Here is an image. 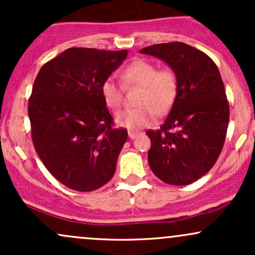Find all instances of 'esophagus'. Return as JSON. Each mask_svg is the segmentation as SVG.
Listing matches in <instances>:
<instances>
[{
	"instance_id": "34e87169",
	"label": "esophagus",
	"mask_w": 255,
	"mask_h": 255,
	"mask_svg": "<svg viewBox=\"0 0 255 255\" xmlns=\"http://www.w3.org/2000/svg\"><path fill=\"white\" fill-rule=\"evenodd\" d=\"M139 131H135V130H129L128 131V136L130 137V139H135V137L139 135Z\"/></svg>"
}]
</instances>
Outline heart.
<instances>
[{
  "mask_svg": "<svg viewBox=\"0 0 255 255\" xmlns=\"http://www.w3.org/2000/svg\"><path fill=\"white\" fill-rule=\"evenodd\" d=\"M125 86H140L137 108L125 109L116 114V124L128 129H139L151 125L154 115H164L171 109L177 97V78L170 69H158L154 63L135 60L122 71ZM101 95L109 109L118 110L124 102V87L113 77L101 85Z\"/></svg>",
  "mask_w": 255,
  "mask_h": 255,
  "instance_id": "heart-1",
  "label": "heart"
}]
</instances>
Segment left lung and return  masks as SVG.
Wrapping results in <instances>:
<instances>
[{
	"instance_id": "1",
	"label": "left lung",
	"mask_w": 255,
	"mask_h": 255,
	"mask_svg": "<svg viewBox=\"0 0 255 255\" xmlns=\"http://www.w3.org/2000/svg\"><path fill=\"white\" fill-rule=\"evenodd\" d=\"M140 52L164 61L177 78V97L169 116L159 129L146 131L151 170L174 186L195 182L217 162L229 124L218 67L205 52L181 42L154 44Z\"/></svg>"
}]
</instances>
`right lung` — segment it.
<instances>
[{
	"instance_id": "obj_1",
	"label": "right lung",
	"mask_w": 255,
	"mask_h": 255,
	"mask_svg": "<svg viewBox=\"0 0 255 255\" xmlns=\"http://www.w3.org/2000/svg\"><path fill=\"white\" fill-rule=\"evenodd\" d=\"M127 50L69 48L40 68L28 99L34 150L58 182L78 192L108 183L116 170L126 128L114 120L101 85Z\"/></svg>"
}]
</instances>
